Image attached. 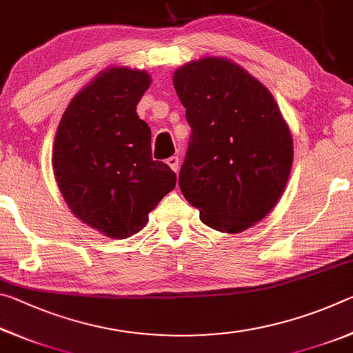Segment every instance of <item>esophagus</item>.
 Instances as JSON below:
<instances>
[{
    "mask_svg": "<svg viewBox=\"0 0 353 353\" xmlns=\"http://www.w3.org/2000/svg\"><path fill=\"white\" fill-rule=\"evenodd\" d=\"M179 162H181V160H179L177 155H172V157L166 159V163H168L170 168H171L172 171H176V172H177V170H179Z\"/></svg>",
    "mask_w": 353,
    "mask_h": 353,
    "instance_id": "esophagus-1",
    "label": "esophagus"
}]
</instances>
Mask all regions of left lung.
Here are the masks:
<instances>
[{
	"label": "left lung",
	"mask_w": 353,
	"mask_h": 353,
	"mask_svg": "<svg viewBox=\"0 0 353 353\" xmlns=\"http://www.w3.org/2000/svg\"><path fill=\"white\" fill-rule=\"evenodd\" d=\"M174 88L191 128L179 187L202 223L238 234L282 196L292 139L270 90L236 63L205 57L176 70Z\"/></svg>",
	"instance_id": "left-lung-1"
}]
</instances>
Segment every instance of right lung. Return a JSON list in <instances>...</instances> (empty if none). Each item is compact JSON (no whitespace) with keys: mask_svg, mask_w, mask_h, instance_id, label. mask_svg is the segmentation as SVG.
<instances>
[{"mask_svg":"<svg viewBox=\"0 0 353 353\" xmlns=\"http://www.w3.org/2000/svg\"><path fill=\"white\" fill-rule=\"evenodd\" d=\"M146 71L110 68L71 99L59 123L52 168L77 218L110 238L140 232L176 187V172L152 160L151 129L137 115Z\"/></svg>","mask_w":353,"mask_h":353,"instance_id":"right-lung-1","label":"right lung"}]
</instances>
